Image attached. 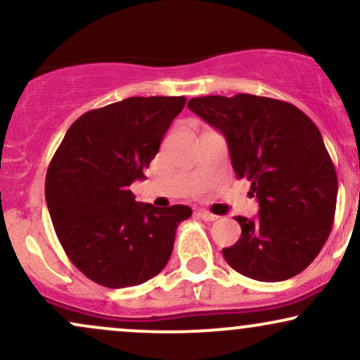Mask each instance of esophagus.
Returning a JSON list of instances; mask_svg holds the SVG:
<instances>
[{
    "mask_svg": "<svg viewBox=\"0 0 360 360\" xmlns=\"http://www.w3.org/2000/svg\"><path fill=\"white\" fill-rule=\"evenodd\" d=\"M198 217L200 218H203L205 221H214L217 220V214H213V213H210V212H206V210H200V212H198Z\"/></svg>",
    "mask_w": 360,
    "mask_h": 360,
    "instance_id": "34e87169",
    "label": "esophagus"
}]
</instances>
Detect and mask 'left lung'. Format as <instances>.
Segmentation results:
<instances>
[{
	"label": "left lung",
	"instance_id": "1",
	"mask_svg": "<svg viewBox=\"0 0 360 360\" xmlns=\"http://www.w3.org/2000/svg\"><path fill=\"white\" fill-rule=\"evenodd\" d=\"M188 108L221 131L260 206L255 218L235 217L242 235L223 249L229 266L264 283L307 269L332 230L338 191L315 123L291 103L243 93L193 98Z\"/></svg>",
	"mask_w": 360,
	"mask_h": 360
}]
</instances>
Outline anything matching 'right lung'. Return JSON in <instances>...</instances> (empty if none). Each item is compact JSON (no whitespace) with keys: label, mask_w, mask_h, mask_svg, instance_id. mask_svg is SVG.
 I'll list each match as a JSON object with an SVG mask.
<instances>
[{"label":"right lung","mask_w":360,"mask_h":360,"mask_svg":"<svg viewBox=\"0 0 360 360\" xmlns=\"http://www.w3.org/2000/svg\"><path fill=\"white\" fill-rule=\"evenodd\" d=\"M184 96H135L91 110L69 127L45 176V200L62 249L105 288L137 286L166 267L184 205L137 203L130 184L146 179Z\"/></svg>","instance_id":"right-lung-1"}]
</instances>
